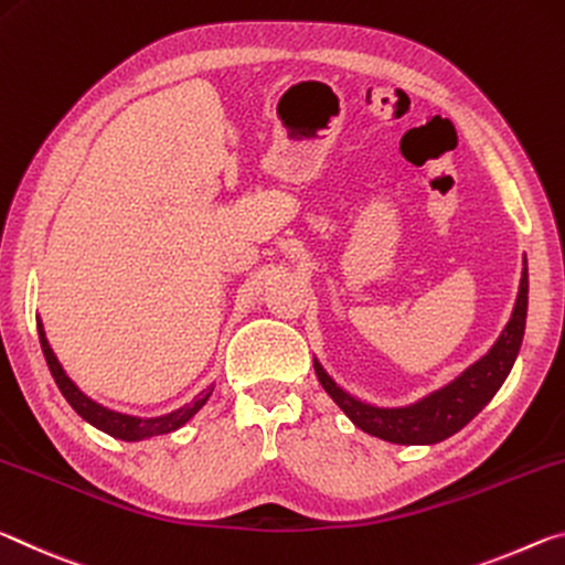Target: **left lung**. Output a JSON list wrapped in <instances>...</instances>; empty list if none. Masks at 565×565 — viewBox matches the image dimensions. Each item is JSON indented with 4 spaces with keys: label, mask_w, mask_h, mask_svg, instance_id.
<instances>
[{
    "label": "left lung",
    "mask_w": 565,
    "mask_h": 565,
    "mask_svg": "<svg viewBox=\"0 0 565 565\" xmlns=\"http://www.w3.org/2000/svg\"><path fill=\"white\" fill-rule=\"evenodd\" d=\"M525 312H529V267H523L513 316L508 320L501 338L495 340V345L478 363L466 367L456 381L418 403L405 405V408H375V405L355 401L353 395L340 391L326 370L316 363L318 381L332 401L340 405V411L370 436L401 443V446L446 440L486 408V403L498 393V387L511 373L523 343Z\"/></svg>",
    "instance_id": "8db88e82"
}]
</instances>
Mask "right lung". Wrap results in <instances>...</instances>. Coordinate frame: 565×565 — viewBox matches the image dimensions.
<instances>
[{
  "label": "right lung",
  "mask_w": 565,
  "mask_h": 565,
  "mask_svg": "<svg viewBox=\"0 0 565 565\" xmlns=\"http://www.w3.org/2000/svg\"><path fill=\"white\" fill-rule=\"evenodd\" d=\"M36 332H40L42 353H44V360H47V365H50V373L54 377V383H57V387L62 391V395L67 397V403L87 423H92V425H95V428L105 430V433H109V436H115V438L142 440V438L164 436V433L178 430V428H182V425L192 418V415H195L202 408V405L207 403V397L212 393V387H210V391L200 393L195 401L184 405V408L174 411L170 415H162V418H132V415H122V413H115V411H109V408H102L99 403L89 401V397L70 381L67 373H64L62 365H60V360L54 358V353H52L47 338H44L42 322H36Z\"/></svg>",
  "instance_id": "add662e5"
}]
</instances>
